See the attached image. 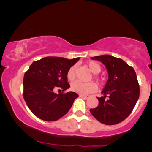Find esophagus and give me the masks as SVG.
<instances>
[{
    "mask_svg": "<svg viewBox=\"0 0 152 152\" xmlns=\"http://www.w3.org/2000/svg\"><path fill=\"white\" fill-rule=\"evenodd\" d=\"M80 97H82V98H84V99H88L90 96L88 95H80Z\"/></svg>",
    "mask_w": 152,
    "mask_h": 152,
    "instance_id": "34e87169",
    "label": "esophagus"
}]
</instances>
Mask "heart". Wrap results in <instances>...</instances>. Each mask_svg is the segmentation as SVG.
<instances>
[{"mask_svg": "<svg viewBox=\"0 0 152 152\" xmlns=\"http://www.w3.org/2000/svg\"><path fill=\"white\" fill-rule=\"evenodd\" d=\"M87 66L93 73L97 74L99 73L101 70V66L96 61H90L87 63ZM75 66H72L68 69L67 73H66V77L67 80L69 81L74 80L75 78ZM95 79L99 84H102L104 82V79L100 77H95ZM97 86L95 82H89V83H83L80 81H75L70 85V89L73 92L77 93L81 95H86L88 93H93L97 90Z\"/></svg>", "mask_w": 152, "mask_h": 152, "instance_id": "b5f03b06", "label": "heart"}]
</instances>
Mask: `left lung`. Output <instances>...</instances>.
Returning a JSON list of instances; mask_svg holds the SVG:
<instances>
[{
    "mask_svg": "<svg viewBox=\"0 0 152 152\" xmlns=\"http://www.w3.org/2000/svg\"><path fill=\"white\" fill-rule=\"evenodd\" d=\"M104 64L109 79L97 97L99 104L91 109V114L101 123L113 125L125 120L132 113L140 95L136 72L132 66L120 58L111 55L91 57Z\"/></svg>",
    "mask_w": 152,
    "mask_h": 152,
    "instance_id": "1",
    "label": "left lung"
}]
</instances>
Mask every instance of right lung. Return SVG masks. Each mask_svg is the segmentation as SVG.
<instances>
[{"label": "right lung", "mask_w": 152, "mask_h": 152, "mask_svg": "<svg viewBox=\"0 0 152 152\" xmlns=\"http://www.w3.org/2000/svg\"><path fill=\"white\" fill-rule=\"evenodd\" d=\"M80 59L46 57L31 64L24 75L23 95L37 117L55 121L68 113L79 95L75 92L64 93L70 87L66 73ZM56 89L62 92L55 94Z\"/></svg>", "instance_id": "1"}]
</instances>
